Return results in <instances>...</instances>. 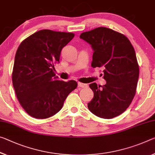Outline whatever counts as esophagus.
I'll return each mask as SVG.
<instances>
[{"instance_id":"esophagus-1","label":"esophagus","mask_w":155,"mask_h":155,"mask_svg":"<svg viewBox=\"0 0 155 155\" xmlns=\"http://www.w3.org/2000/svg\"><path fill=\"white\" fill-rule=\"evenodd\" d=\"M78 86L80 87H87L88 85L85 84V83H78Z\"/></svg>"}]
</instances>
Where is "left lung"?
Returning <instances> with one entry per match:
<instances>
[{"mask_svg":"<svg viewBox=\"0 0 155 155\" xmlns=\"http://www.w3.org/2000/svg\"><path fill=\"white\" fill-rule=\"evenodd\" d=\"M80 38L92 46L91 65L104 69L106 81L103 86L90 84L94 97L87 104L88 109L103 119L119 116L129 107L136 93L139 69L133 46L124 34L104 27L83 32Z\"/></svg>","mask_w":155,"mask_h":155,"instance_id":"obj_1","label":"left lung"}]
</instances>
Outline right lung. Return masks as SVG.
Listing matches in <instances>:
<instances>
[{
	"label": "right lung",
	"mask_w": 155,
	"mask_h": 155,
	"mask_svg": "<svg viewBox=\"0 0 155 155\" xmlns=\"http://www.w3.org/2000/svg\"><path fill=\"white\" fill-rule=\"evenodd\" d=\"M74 36L70 32L42 29L22 41L14 59L12 83L22 107L31 117L47 119L59 112L77 82L58 79L54 64Z\"/></svg>",
	"instance_id": "1"
}]
</instances>
